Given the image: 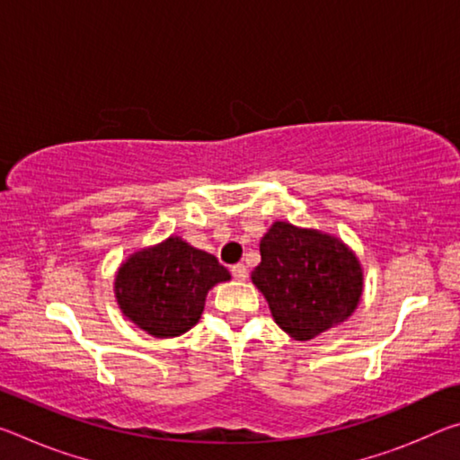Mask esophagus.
Wrapping results in <instances>:
<instances>
[{"mask_svg": "<svg viewBox=\"0 0 460 460\" xmlns=\"http://www.w3.org/2000/svg\"><path fill=\"white\" fill-rule=\"evenodd\" d=\"M231 274H233V278L239 279V282H245L247 276H249V271H247V268L243 266V263H237V266L231 268Z\"/></svg>", "mask_w": 460, "mask_h": 460, "instance_id": "1", "label": "esophagus"}]
</instances>
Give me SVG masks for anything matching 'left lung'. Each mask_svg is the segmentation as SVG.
Listing matches in <instances>:
<instances>
[{
	"instance_id": "1",
	"label": "left lung",
	"mask_w": 460,
	"mask_h": 460,
	"mask_svg": "<svg viewBox=\"0 0 460 460\" xmlns=\"http://www.w3.org/2000/svg\"><path fill=\"white\" fill-rule=\"evenodd\" d=\"M260 253L252 282L288 337L310 341L355 313L363 294V268L339 237L276 221L261 237Z\"/></svg>"
}]
</instances>
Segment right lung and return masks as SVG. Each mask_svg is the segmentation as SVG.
Here are the masks:
<instances>
[{"label":"right lung","instance_id":"1","mask_svg":"<svg viewBox=\"0 0 460 460\" xmlns=\"http://www.w3.org/2000/svg\"><path fill=\"white\" fill-rule=\"evenodd\" d=\"M231 274L215 255L170 235L129 253L115 271L121 314L155 339L181 337L200 321L208 290Z\"/></svg>","mask_w":460,"mask_h":460}]
</instances>
